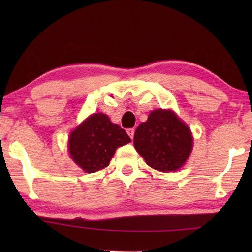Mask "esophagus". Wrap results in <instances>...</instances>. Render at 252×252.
Listing matches in <instances>:
<instances>
[{
  "mask_svg": "<svg viewBox=\"0 0 252 252\" xmlns=\"http://www.w3.org/2000/svg\"><path fill=\"white\" fill-rule=\"evenodd\" d=\"M126 133L129 134V136H130L131 139H133V136H134V129H132V127H131V129H127V130H126Z\"/></svg>",
  "mask_w": 252,
  "mask_h": 252,
  "instance_id": "34e87169",
  "label": "esophagus"
}]
</instances>
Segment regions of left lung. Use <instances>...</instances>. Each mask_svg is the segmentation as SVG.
<instances>
[{"instance_id":"left-lung-1","label":"left lung","mask_w":252,"mask_h":252,"mask_svg":"<svg viewBox=\"0 0 252 252\" xmlns=\"http://www.w3.org/2000/svg\"><path fill=\"white\" fill-rule=\"evenodd\" d=\"M133 143L149 167L172 172L180 169L189 158L193 139L189 127L173 111L158 109L136 127Z\"/></svg>"}]
</instances>
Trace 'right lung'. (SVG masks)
<instances>
[{
	"label": "right lung",
	"mask_w": 252,
	"mask_h": 252,
	"mask_svg": "<svg viewBox=\"0 0 252 252\" xmlns=\"http://www.w3.org/2000/svg\"><path fill=\"white\" fill-rule=\"evenodd\" d=\"M131 142L120 126L112 123L103 113H94L69 135L72 160L87 173L108 167L117 148Z\"/></svg>",
	"instance_id": "obj_1"
}]
</instances>
